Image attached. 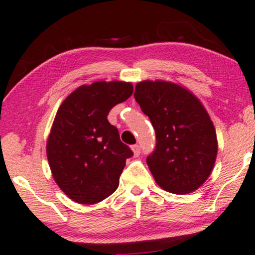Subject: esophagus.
Returning a JSON list of instances; mask_svg holds the SVG:
<instances>
[{
    "label": "esophagus",
    "instance_id": "obj_1",
    "mask_svg": "<svg viewBox=\"0 0 255 255\" xmlns=\"http://www.w3.org/2000/svg\"><path fill=\"white\" fill-rule=\"evenodd\" d=\"M131 149H132V151H133V155L134 156H138V155H139V152H140V147H139V145H137V144H136V145H132V146H131Z\"/></svg>",
    "mask_w": 255,
    "mask_h": 255
}]
</instances>
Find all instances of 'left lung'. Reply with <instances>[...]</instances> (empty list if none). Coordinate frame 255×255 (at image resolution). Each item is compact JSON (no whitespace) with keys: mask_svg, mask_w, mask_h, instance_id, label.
<instances>
[{"mask_svg":"<svg viewBox=\"0 0 255 255\" xmlns=\"http://www.w3.org/2000/svg\"><path fill=\"white\" fill-rule=\"evenodd\" d=\"M133 96L155 128L156 149L146 164L156 183L177 195L199 189L218 155L216 131L203 104L184 86L165 80L139 81Z\"/></svg>","mask_w":255,"mask_h":255,"instance_id":"obj_1","label":"left lung"}]
</instances>
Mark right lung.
Listing matches in <instances>:
<instances>
[{"label":"right lung","mask_w":255,"mask_h":255,"mask_svg":"<svg viewBox=\"0 0 255 255\" xmlns=\"http://www.w3.org/2000/svg\"><path fill=\"white\" fill-rule=\"evenodd\" d=\"M133 92L127 81L81 85L56 112L46 151L55 183L74 202L94 204L113 194L133 155L108 121L113 106Z\"/></svg>","instance_id":"obj_1"}]
</instances>
